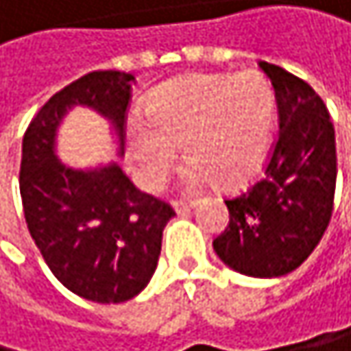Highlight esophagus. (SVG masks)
Instances as JSON below:
<instances>
[{
	"mask_svg": "<svg viewBox=\"0 0 351 351\" xmlns=\"http://www.w3.org/2000/svg\"><path fill=\"white\" fill-rule=\"evenodd\" d=\"M172 206H174V210H177V213H185V210H189L193 204H191V202H187V199H177Z\"/></svg>",
	"mask_w": 351,
	"mask_h": 351,
	"instance_id": "obj_1",
	"label": "esophagus"
}]
</instances>
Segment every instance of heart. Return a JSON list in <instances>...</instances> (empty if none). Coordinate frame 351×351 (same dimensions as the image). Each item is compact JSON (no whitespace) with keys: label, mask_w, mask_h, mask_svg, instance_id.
<instances>
[{"label":"heart","mask_w":351,"mask_h":351,"mask_svg":"<svg viewBox=\"0 0 351 351\" xmlns=\"http://www.w3.org/2000/svg\"><path fill=\"white\" fill-rule=\"evenodd\" d=\"M276 115V94L259 71L193 75L156 88L145 103V124L130 128V160L147 189H158L177 160L189 162L191 187L215 181L236 187L263 164Z\"/></svg>","instance_id":"obj_1"}]
</instances>
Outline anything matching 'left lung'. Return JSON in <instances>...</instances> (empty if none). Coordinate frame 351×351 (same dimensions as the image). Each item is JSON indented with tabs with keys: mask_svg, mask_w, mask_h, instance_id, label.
<instances>
[{
	"mask_svg": "<svg viewBox=\"0 0 351 351\" xmlns=\"http://www.w3.org/2000/svg\"><path fill=\"white\" fill-rule=\"evenodd\" d=\"M280 132L261 179L225 199L229 225L215 238L219 259L238 274L278 278L297 269L322 240L337 183L335 128L307 82L261 60Z\"/></svg>",
	"mask_w": 351,
	"mask_h": 351,
	"instance_id": "obj_1",
	"label": "left lung"
}]
</instances>
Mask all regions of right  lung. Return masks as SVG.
I'll list each match as a JSON object with an SVG mask.
<instances>
[{
  "mask_svg": "<svg viewBox=\"0 0 351 351\" xmlns=\"http://www.w3.org/2000/svg\"><path fill=\"white\" fill-rule=\"evenodd\" d=\"M132 84V73L92 71L56 92L23 138L19 185L29 234L60 285L94 303H124L147 287L174 210L136 189L117 162L64 166L56 132L73 107H90L109 119L122 156Z\"/></svg>",
  "mask_w": 351,
  "mask_h": 351,
  "instance_id": "1",
  "label": "right lung"
}]
</instances>
